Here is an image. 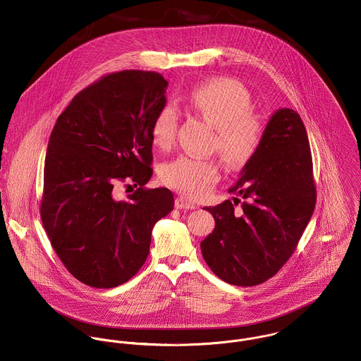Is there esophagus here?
Wrapping results in <instances>:
<instances>
[{"mask_svg": "<svg viewBox=\"0 0 361 361\" xmlns=\"http://www.w3.org/2000/svg\"><path fill=\"white\" fill-rule=\"evenodd\" d=\"M175 208H178V209H195L196 204H193L192 202H189L186 197L179 196V197H176V200H175Z\"/></svg>", "mask_w": 361, "mask_h": 361, "instance_id": "obj_1", "label": "esophagus"}]
</instances>
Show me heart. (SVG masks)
I'll return each instance as SVG.
<instances>
[{"label": "heart", "instance_id": "obj_1", "mask_svg": "<svg viewBox=\"0 0 361 361\" xmlns=\"http://www.w3.org/2000/svg\"><path fill=\"white\" fill-rule=\"evenodd\" d=\"M188 108L215 126L214 147L232 168H242L257 154L265 125L252 108L247 89L232 78H214L193 87L185 97ZM179 111L162 105L153 116L150 136L157 147L166 150L176 139ZM162 182L189 199H204L219 180V164L212 158L183 154L161 169Z\"/></svg>", "mask_w": 361, "mask_h": 361}]
</instances>
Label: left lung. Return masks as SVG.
<instances>
[{"mask_svg": "<svg viewBox=\"0 0 361 361\" xmlns=\"http://www.w3.org/2000/svg\"><path fill=\"white\" fill-rule=\"evenodd\" d=\"M229 193L233 202L204 208L215 228L202 253L222 281L256 286L293 255L315 207L309 137L296 111L282 108L271 116L257 154ZM238 195L245 199L239 210Z\"/></svg>", "mask_w": 361, "mask_h": 361, "instance_id": "left-lung-1", "label": "left lung"}]
</instances>
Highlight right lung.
Here are the masks:
<instances>
[{
  "mask_svg": "<svg viewBox=\"0 0 361 361\" xmlns=\"http://www.w3.org/2000/svg\"><path fill=\"white\" fill-rule=\"evenodd\" d=\"M166 87L157 72L105 75L72 99L52 129L40 215L55 253L85 285L108 289L136 275L155 222L173 209L171 190L145 186L153 175L150 125ZM126 181L138 189L118 202L113 186Z\"/></svg>",
  "mask_w": 361,
  "mask_h": 361,
  "instance_id": "1",
  "label": "right lung"
}]
</instances>
